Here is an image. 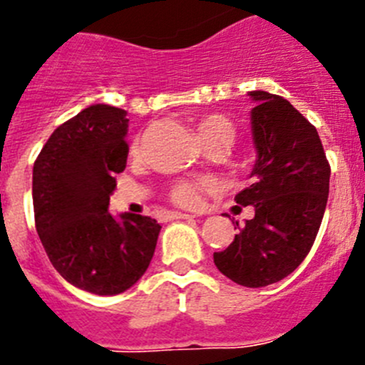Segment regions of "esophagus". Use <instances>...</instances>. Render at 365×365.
<instances>
[{
    "instance_id": "esophagus-1",
    "label": "esophagus",
    "mask_w": 365,
    "mask_h": 365,
    "mask_svg": "<svg viewBox=\"0 0 365 365\" xmlns=\"http://www.w3.org/2000/svg\"><path fill=\"white\" fill-rule=\"evenodd\" d=\"M192 214L185 212H169V220H192Z\"/></svg>"
}]
</instances>
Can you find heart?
Segmentation results:
<instances>
[{"label":"heart","instance_id":"b5f03b06","mask_svg":"<svg viewBox=\"0 0 365 365\" xmlns=\"http://www.w3.org/2000/svg\"><path fill=\"white\" fill-rule=\"evenodd\" d=\"M194 128L198 131V136L205 145L212 142H232L236 135V128L225 115L220 113H203L194 118ZM133 155L138 153V144H133ZM209 187L205 180H180L173 183L167 196L173 203L180 207H194L200 202V194L203 189Z\"/></svg>","mask_w":365,"mask_h":365}]
</instances>
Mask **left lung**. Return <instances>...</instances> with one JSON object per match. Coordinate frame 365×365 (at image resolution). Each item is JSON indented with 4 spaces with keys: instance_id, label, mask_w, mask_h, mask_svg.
I'll use <instances>...</instances> for the list:
<instances>
[{
    "instance_id": "obj_1",
    "label": "left lung",
    "mask_w": 365,
    "mask_h": 365,
    "mask_svg": "<svg viewBox=\"0 0 365 365\" xmlns=\"http://www.w3.org/2000/svg\"><path fill=\"white\" fill-rule=\"evenodd\" d=\"M250 97L257 102L252 110L257 160L236 203L252 205L255 216L223 252H214V263L237 284L263 288L290 275L312 250L331 167L315 125L290 102L261 90Z\"/></svg>"
}]
</instances>
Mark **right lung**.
Instances as JSON below:
<instances>
[{"instance_id":"add662e5","label":"right lung","mask_w":365,"mask_h":365,"mask_svg":"<svg viewBox=\"0 0 365 365\" xmlns=\"http://www.w3.org/2000/svg\"><path fill=\"white\" fill-rule=\"evenodd\" d=\"M125 111L93 104L50 135L34 162L36 230L50 263L75 288L117 295L148 270L156 220L108 212L115 175L128 160Z\"/></svg>"}]
</instances>
